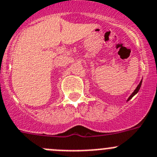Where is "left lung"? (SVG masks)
<instances>
[{
	"instance_id": "1",
	"label": "left lung",
	"mask_w": 157,
	"mask_h": 157,
	"mask_svg": "<svg viewBox=\"0 0 157 157\" xmlns=\"http://www.w3.org/2000/svg\"><path fill=\"white\" fill-rule=\"evenodd\" d=\"M141 84H142V80H141V81H140V84H139V85L137 86V87H136V90H134V92H133V93L131 95H130V97H129V98H128V101H129L130 99H131L132 98V97L134 96L135 94H136L138 93V91H139V90H140V87H141Z\"/></svg>"
}]
</instances>
